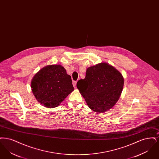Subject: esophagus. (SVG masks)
I'll return each mask as SVG.
<instances>
[{
  "mask_svg": "<svg viewBox=\"0 0 159 159\" xmlns=\"http://www.w3.org/2000/svg\"><path fill=\"white\" fill-rule=\"evenodd\" d=\"M76 83H77L76 81H73V86H74L75 88H76Z\"/></svg>",
  "mask_w": 159,
  "mask_h": 159,
  "instance_id": "34e87169",
  "label": "esophagus"
}]
</instances>
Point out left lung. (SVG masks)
Instances as JSON below:
<instances>
[{
	"label": "left lung",
	"instance_id": "obj_1",
	"mask_svg": "<svg viewBox=\"0 0 159 159\" xmlns=\"http://www.w3.org/2000/svg\"><path fill=\"white\" fill-rule=\"evenodd\" d=\"M123 84L121 73L108 63L101 62L87 68L85 78L77 82V88L91 110L102 113L118 101Z\"/></svg>",
	"mask_w": 159,
	"mask_h": 159
}]
</instances>
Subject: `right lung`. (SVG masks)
I'll list each match as a JSON object with an SVG mask.
<instances>
[{
  "label": "right lung",
  "mask_w": 159,
  "mask_h": 159,
  "mask_svg": "<svg viewBox=\"0 0 159 159\" xmlns=\"http://www.w3.org/2000/svg\"><path fill=\"white\" fill-rule=\"evenodd\" d=\"M31 88L38 102L50 108L59 106L74 90L71 76L57 64L39 70L31 80Z\"/></svg>",
  "instance_id": "add662e5"
}]
</instances>
